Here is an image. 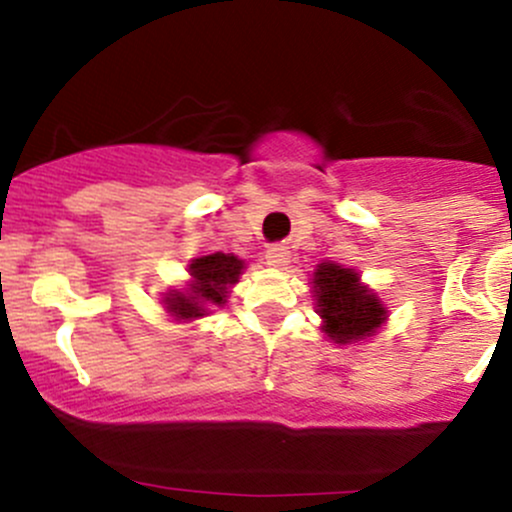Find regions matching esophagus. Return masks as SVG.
<instances>
[{"instance_id":"34e87169","label":"esophagus","mask_w":512,"mask_h":512,"mask_svg":"<svg viewBox=\"0 0 512 512\" xmlns=\"http://www.w3.org/2000/svg\"><path fill=\"white\" fill-rule=\"evenodd\" d=\"M267 264H272V267H276V269H281V267H286V262H289V257H291V252H289V248H286V245H272V248L267 250Z\"/></svg>"}]
</instances>
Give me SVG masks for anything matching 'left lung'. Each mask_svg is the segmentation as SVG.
I'll use <instances>...</instances> for the list:
<instances>
[{"mask_svg": "<svg viewBox=\"0 0 512 512\" xmlns=\"http://www.w3.org/2000/svg\"><path fill=\"white\" fill-rule=\"evenodd\" d=\"M315 313L320 315V330L334 344H358L375 337L385 325L387 313L383 298L361 281L356 269H346L337 262H320L313 279Z\"/></svg>", "mask_w": 512, "mask_h": 512, "instance_id": "obj_1", "label": "left lung"}]
</instances>
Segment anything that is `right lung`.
Returning a JSON list of instances; mask_svg holds the SVG:
<instances>
[{"instance_id": "add662e5", "label": "right lung", "mask_w": 512, "mask_h": 512, "mask_svg": "<svg viewBox=\"0 0 512 512\" xmlns=\"http://www.w3.org/2000/svg\"><path fill=\"white\" fill-rule=\"evenodd\" d=\"M243 269L245 260H240L233 252L197 257L187 264V272H190L187 289H168L163 293V308L180 322L199 320L209 315L211 308L226 305L228 291L238 284Z\"/></svg>"}]
</instances>
